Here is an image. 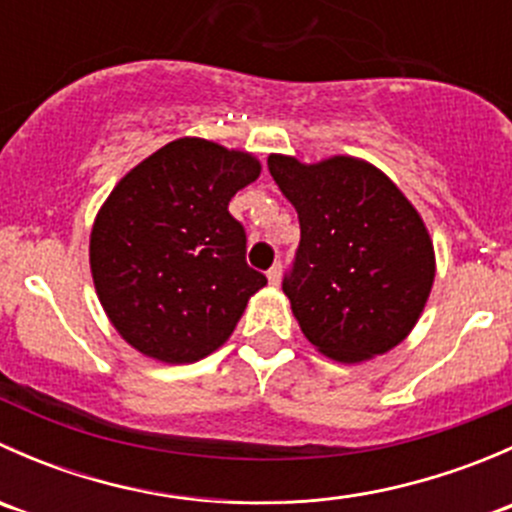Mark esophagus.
I'll use <instances>...</instances> for the list:
<instances>
[{"label":"esophagus","instance_id":"esophagus-1","mask_svg":"<svg viewBox=\"0 0 512 512\" xmlns=\"http://www.w3.org/2000/svg\"><path fill=\"white\" fill-rule=\"evenodd\" d=\"M267 280H270V285H280V280H282V265H280V262H275V265L267 270Z\"/></svg>","mask_w":512,"mask_h":512}]
</instances>
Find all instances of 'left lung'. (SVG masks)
<instances>
[{"label": "left lung", "instance_id": "8db88e82", "mask_svg": "<svg viewBox=\"0 0 512 512\" xmlns=\"http://www.w3.org/2000/svg\"><path fill=\"white\" fill-rule=\"evenodd\" d=\"M267 168L299 218L282 289L304 337L342 364L404 342L436 275L433 242L414 205L359 158L304 165L270 156Z\"/></svg>", "mask_w": 512, "mask_h": 512}]
</instances>
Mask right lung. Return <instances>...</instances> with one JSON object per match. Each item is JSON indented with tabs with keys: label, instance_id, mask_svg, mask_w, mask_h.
<instances>
[{
	"label": "right lung",
	"instance_id": "obj_1",
	"mask_svg": "<svg viewBox=\"0 0 512 512\" xmlns=\"http://www.w3.org/2000/svg\"><path fill=\"white\" fill-rule=\"evenodd\" d=\"M260 160L178 138L118 180L91 230V275L108 319L141 354L190 364L227 342L267 285L245 262L232 195Z\"/></svg>",
	"mask_w": 512,
	"mask_h": 512
}]
</instances>
